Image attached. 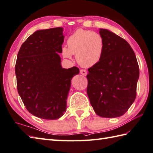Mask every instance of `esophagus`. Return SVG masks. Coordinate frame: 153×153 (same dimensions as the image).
Instances as JSON below:
<instances>
[{
	"mask_svg": "<svg viewBox=\"0 0 153 153\" xmlns=\"http://www.w3.org/2000/svg\"><path fill=\"white\" fill-rule=\"evenodd\" d=\"M80 74L83 75V76H86L87 74H88V72H87V71L85 70H80Z\"/></svg>",
	"mask_w": 153,
	"mask_h": 153,
	"instance_id": "obj_1",
	"label": "esophagus"
}]
</instances>
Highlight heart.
Returning a JSON list of instances; mask_svg holds the SVG:
<instances>
[{
  "label": "heart",
  "instance_id": "b5f03b06",
  "mask_svg": "<svg viewBox=\"0 0 153 153\" xmlns=\"http://www.w3.org/2000/svg\"><path fill=\"white\" fill-rule=\"evenodd\" d=\"M68 48L64 47L62 55L71 58L76 54V60L85 68L92 67L101 60L105 50L104 39L100 33L84 30H77L68 37Z\"/></svg>",
  "mask_w": 153,
  "mask_h": 153
}]
</instances>
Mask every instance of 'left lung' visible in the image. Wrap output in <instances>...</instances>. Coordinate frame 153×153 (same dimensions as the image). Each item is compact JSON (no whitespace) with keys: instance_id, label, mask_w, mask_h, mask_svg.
Listing matches in <instances>:
<instances>
[{"instance_id":"8db88e82","label":"left lung","mask_w":153,"mask_h":153,"mask_svg":"<svg viewBox=\"0 0 153 153\" xmlns=\"http://www.w3.org/2000/svg\"><path fill=\"white\" fill-rule=\"evenodd\" d=\"M105 50L101 60L88 69L87 94L95 113L102 117L124 115L136 98L139 68L127 42L107 29H100Z\"/></svg>"}]
</instances>
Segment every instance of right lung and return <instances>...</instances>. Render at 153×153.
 Returning a JSON list of instances; mask_svg holds the SVG:
<instances>
[{
  "mask_svg": "<svg viewBox=\"0 0 153 153\" xmlns=\"http://www.w3.org/2000/svg\"><path fill=\"white\" fill-rule=\"evenodd\" d=\"M63 31L58 27L33 33L21 46L15 65L18 92L26 108L48 120L64 114L71 80L79 73L77 67L62 66Z\"/></svg>",
  "mask_w": 153,
  "mask_h": 153,
  "instance_id": "right-lung-1",
  "label": "right lung"
}]
</instances>
